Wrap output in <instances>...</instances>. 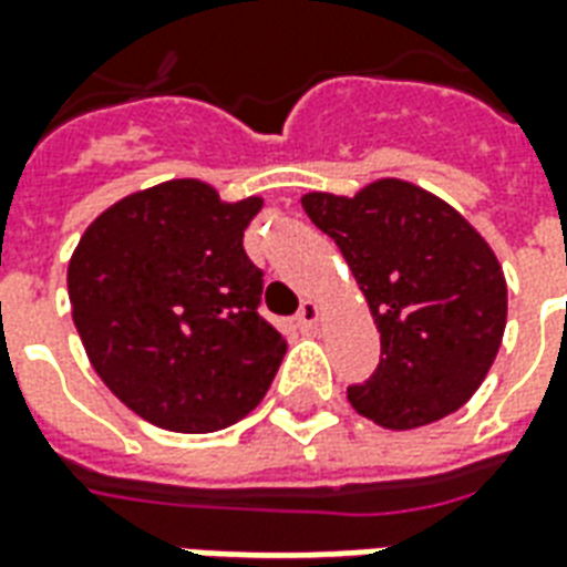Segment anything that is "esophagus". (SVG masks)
<instances>
[{
  "mask_svg": "<svg viewBox=\"0 0 567 567\" xmlns=\"http://www.w3.org/2000/svg\"><path fill=\"white\" fill-rule=\"evenodd\" d=\"M318 318H321V306H318L315 300H302L300 312H297V318H293V321H297V327L306 332V330H312L315 323H318Z\"/></svg>",
  "mask_w": 567,
  "mask_h": 567,
  "instance_id": "1",
  "label": "esophagus"
}]
</instances>
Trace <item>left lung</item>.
<instances>
[{
	"instance_id": "1",
	"label": "left lung",
	"mask_w": 567,
	"mask_h": 567,
	"mask_svg": "<svg viewBox=\"0 0 567 567\" xmlns=\"http://www.w3.org/2000/svg\"><path fill=\"white\" fill-rule=\"evenodd\" d=\"M357 276L380 332V362L348 389L353 410L392 431L427 425L473 399L505 332L503 267L455 207L399 178L353 198L302 196Z\"/></svg>"
}]
</instances>
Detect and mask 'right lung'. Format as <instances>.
Returning <instances> with one entry per match:
<instances>
[{"label":"right lung","instance_id":"obj_1","mask_svg":"<svg viewBox=\"0 0 567 567\" xmlns=\"http://www.w3.org/2000/svg\"><path fill=\"white\" fill-rule=\"evenodd\" d=\"M261 198L202 181L121 198L68 265L73 323L94 371L136 416L210 434L255 410L288 344L258 315L265 279L244 249Z\"/></svg>","mask_w":567,"mask_h":567}]
</instances>
